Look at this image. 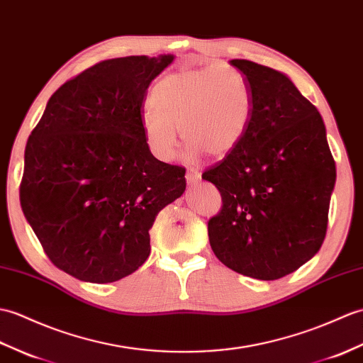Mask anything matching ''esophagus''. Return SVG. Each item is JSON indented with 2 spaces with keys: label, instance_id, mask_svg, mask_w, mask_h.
I'll use <instances>...</instances> for the list:
<instances>
[{
  "label": "esophagus",
  "instance_id": "34e87169",
  "mask_svg": "<svg viewBox=\"0 0 363 363\" xmlns=\"http://www.w3.org/2000/svg\"><path fill=\"white\" fill-rule=\"evenodd\" d=\"M185 179H187V182L190 185L196 184L201 181V172L198 170V168H189L187 170V174H185Z\"/></svg>",
  "mask_w": 363,
  "mask_h": 363
}]
</instances>
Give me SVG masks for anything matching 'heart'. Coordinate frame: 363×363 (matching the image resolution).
Here are the masks:
<instances>
[{
  "instance_id": "heart-1",
  "label": "heart",
  "mask_w": 363,
  "mask_h": 363,
  "mask_svg": "<svg viewBox=\"0 0 363 363\" xmlns=\"http://www.w3.org/2000/svg\"><path fill=\"white\" fill-rule=\"evenodd\" d=\"M252 117V92L244 75L225 63L165 75L151 91V106L142 113L150 150L161 161L178 155L179 134L189 156L202 151L223 157L237 148Z\"/></svg>"
}]
</instances>
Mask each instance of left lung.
I'll list each match as a JSON object with an SVG mask.
<instances>
[{"instance_id":"1","label":"left lung","mask_w":363,"mask_h":363,"mask_svg":"<svg viewBox=\"0 0 363 363\" xmlns=\"http://www.w3.org/2000/svg\"><path fill=\"white\" fill-rule=\"evenodd\" d=\"M230 65L247 82L252 117L237 148L202 173L223 198L208 241L232 271L277 280L322 247L335 162L322 116L289 77L249 60Z\"/></svg>"}]
</instances>
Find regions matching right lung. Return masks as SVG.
<instances>
[{
	"label": "right lung",
	"mask_w": 363,
	"mask_h": 363,
	"mask_svg": "<svg viewBox=\"0 0 363 363\" xmlns=\"http://www.w3.org/2000/svg\"><path fill=\"white\" fill-rule=\"evenodd\" d=\"M173 55L104 60L58 88L24 150L23 213L60 271L113 283L150 255L156 215L185 190L142 130L147 89Z\"/></svg>",
	"instance_id": "right-lung-1"
}]
</instances>
